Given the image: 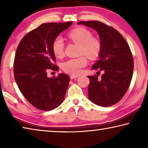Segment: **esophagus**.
<instances>
[{
    "mask_svg": "<svg viewBox=\"0 0 148 148\" xmlns=\"http://www.w3.org/2000/svg\"><path fill=\"white\" fill-rule=\"evenodd\" d=\"M77 77H78V76H76V75H71V76H70V77H71V79H76V78H77Z\"/></svg>",
    "mask_w": 148,
    "mask_h": 148,
    "instance_id": "1",
    "label": "esophagus"
}]
</instances>
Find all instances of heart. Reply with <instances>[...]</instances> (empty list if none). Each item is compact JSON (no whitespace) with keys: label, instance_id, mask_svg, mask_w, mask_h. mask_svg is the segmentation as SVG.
Returning <instances> with one entry per match:
<instances>
[{"label":"heart","instance_id":"heart-1","mask_svg":"<svg viewBox=\"0 0 148 148\" xmlns=\"http://www.w3.org/2000/svg\"><path fill=\"white\" fill-rule=\"evenodd\" d=\"M68 36L71 40L79 46V55H85L90 59H95L99 56L102 48L101 42L99 39L92 37L89 30L83 27H77L72 30ZM64 49L63 40L61 36H57L52 44V49L55 56L61 58L64 56ZM87 64V58L83 56L64 62L62 64V69L67 73L78 74Z\"/></svg>","mask_w":148,"mask_h":148}]
</instances>
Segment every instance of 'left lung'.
<instances>
[{"mask_svg": "<svg viewBox=\"0 0 148 148\" xmlns=\"http://www.w3.org/2000/svg\"><path fill=\"white\" fill-rule=\"evenodd\" d=\"M77 24L95 30L102 45L99 61L91 69L103 71L104 74L101 78L87 76L90 80L89 99L98 106L114 105L126 93L133 74V58L129 45L117 30L101 22L79 21Z\"/></svg>", "mask_w": 148, "mask_h": 148, "instance_id": "8db88e82", "label": "left lung"}]
</instances>
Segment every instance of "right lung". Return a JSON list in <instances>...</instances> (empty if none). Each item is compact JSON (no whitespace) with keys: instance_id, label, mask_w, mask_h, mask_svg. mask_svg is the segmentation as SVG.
<instances>
[{"instance_id":"obj_1","label":"right lung","mask_w":148,"mask_h":148,"mask_svg":"<svg viewBox=\"0 0 148 148\" xmlns=\"http://www.w3.org/2000/svg\"><path fill=\"white\" fill-rule=\"evenodd\" d=\"M72 24H42L25 36L17 47L14 62V77L20 91L36 108L49 111L61 105L68 88L70 77L66 74L57 77L47 76L48 69L57 71L53 64V40Z\"/></svg>"}]
</instances>
